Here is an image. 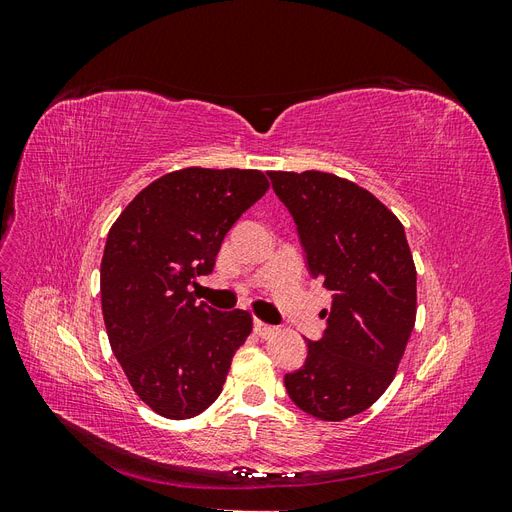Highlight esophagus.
Returning <instances> with one entry per match:
<instances>
[{"label": "esophagus", "mask_w": 512, "mask_h": 512, "mask_svg": "<svg viewBox=\"0 0 512 512\" xmlns=\"http://www.w3.org/2000/svg\"><path fill=\"white\" fill-rule=\"evenodd\" d=\"M254 333L258 335V337H262V339H269V337H273L275 333H277V327H273V324H267V322H262V320H254Z\"/></svg>", "instance_id": "34e87169"}]
</instances>
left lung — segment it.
I'll use <instances>...</instances> for the list:
<instances>
[{
    "label": "left lung",
    "mask_w": 512,
    "mask_h": 512,
    "mask_svg": "<svg viewBox=\"0 0 512 512\" xmlns=\"http://www.w3.org/2000/svg\"><path fill=\"white\" fill-rule=\"evenodd\" d=\"M312 277L333 292L327 329L286 374L290 399L320 421L376 404L393 382L416 320V267L397 215L359 183L322 170H271Z\"/></svg>",
    "instance_id": "8db88e82"
}]
</instances>
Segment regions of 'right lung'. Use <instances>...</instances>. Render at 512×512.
Wrapping results in <instances>:
<instances>
[{
	"mask_svg": "<svg viewBox=\"0 0 512 512\" xmlns=\"http://www.w3.org/2000/svg\"><path fill=\"white\" fill-rule=\"evenodd\" d=\"M267 190L265 173L252 168L173 170L108 230L100 265L108 342L134 393L160 416L205 412L252 333L250 312L196 303L188 286L213 271L226 232Z\"/></svg>",
	"mask_w": 512,
	"mask_h": 512,
	"instance_id": "right-lung-1",
	"label": "right lung"
}]
</instances>
